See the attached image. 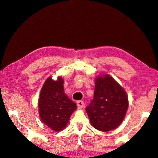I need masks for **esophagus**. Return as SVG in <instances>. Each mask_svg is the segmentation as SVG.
<instances>
[{
  "label": "esophagus",
  "instance_id": "obj_1",
  "mask_svg": "<svg viewBox=\"0 0 158 158\" xmlns=\"http://www.w3.org/2000/svg\"><path fill=\"white\" fill-rule=\"evenodd\" d=\"M77 104V107L78 109H82L84 107V102L82 101H78L76 103Z\"/></svg>",
  "mask_w": 158,
  "mask_h": 158
}]
</instances>
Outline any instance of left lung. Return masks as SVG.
Instances as JSON below:
<instances>
[{"mask_svg": "<svg viewBox=\"0 0 158 158\" xmlns=\"http://www.w3.org/2000/svg\"><path fill=\"white\" fill-rule=\"evenodd\" d=\"M128 106L126 92L111 76L95 78L94 99L85 108L93 127L103 132L115 129L123 122Z\"/></svg>", "mask_w": 158, "mask_h": 158, "instance_id": "8db88e82", "label": "left lung"}]
</instances>
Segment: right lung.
<instances>
[{
	"instance_id": "obj_1",
	"label": "right lung",
	"mask_w": 158,
	"mask_h": 158,
	"mask_svg": "<svg viewBox=\"0 0 158 158\" xmlns=\"http://www.w3.org/2000/svg\"><path fill=\"white\" fill-rule=\"evenodd\" d=\"M63 83L62 77H58L57 80L49 77L43 85L38 102L41 121L55 132L66 127L72 113L77 108L64 94Z\"/></svg>"
}]
</instances>
